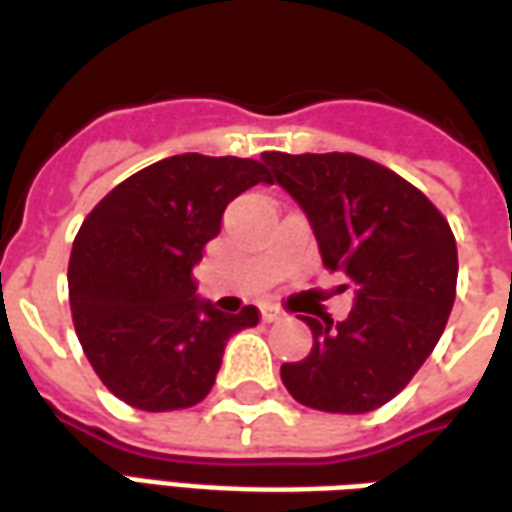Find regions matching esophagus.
<instances>
[{"mask_svg":"<svg viewBox=\"0 0 512 512\" xmlns=\"http://www.w3.org/2000/svg\"><path fill=\"white\" fill-rule=\"evenodd\" d=\"M281 317H284V314H281V311H278L275 306H262V320L264 322H278Z\"/></svg>","mask_w":512,"mask_h":512,"instance_id":"esophagus-1","label":"esophagus"}]
</instances>
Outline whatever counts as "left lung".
Wrapping results in <instances>:
<instances>
[{
    "mask_svg": "<svg viewBox=\"0 0 512 512\" xmlns=\"http://www.w3.org/2000/svg\"><path fill=\"white\" fill-rule=\"evenodd\" d=\"M270 184L306 212L322 264L353 289L347 320L300 317L311 353L281 366L300 405L366 413L397 397L447 328L458 284V245L413 184L355 154L267 151Z\"/></svg>",
    "mask_w": 512,
    "mask_h": 512,
    "instance_id": "8db88e82",
    "label": "left lung"
}]
</instances>
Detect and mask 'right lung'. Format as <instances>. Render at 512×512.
Masks as SVG:
<instances>
[{
    "label": "right lung",
    "instance_id": "obj_1",
    "mask_svg": "<svg viewBox=\"0 0 512 512\" xmlns=\"http://www.w3.org/2000/svg\"><path fill=\"white\" fill-rule=\"evenodd\" d=\"M270 184L262 162L179 154L121 181L85 217L68 262L79 344L107 389L140 411H179L215 386L234 333L259 311H217L192 270L226 206Z\"/></svg>",
    "mask_w": 512,
    "mask_h": 512
}]
</instances>
